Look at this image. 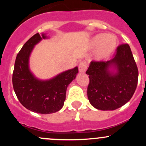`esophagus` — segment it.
<instances>
[{
	"label": "esophagus",
	"mask_w": 146,
	"mask_h": 146,
	"mask_svg": "<svg viewBox=\"0 0 146 146\" xmlns=\"http://www.w3.org/2000/svg\"><path fill=\"white\" fill-rule=\"evenodd\" d=\"M87 67H88V65H87V63L85 61H82V62L80 63L78 66L79 68V72L80 73H85V70H86Z\"/></svg>",
	"instance_id": "1"
}]
</instances>
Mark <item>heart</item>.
Returning a JSON list of instances; mask_svg holds the SVG:
<instances>
[{"label": "heart", "mask_w": 146, "mask_h": 146, "mask_svg": "<svg viewBox=\"0 0 146 146\" xmlns=\"http://www.w3.org/2000/svg\"><path fill=\"white\" fill-rule=\"evenodd\" d=\"M117 39L112 35L99 34L91 39L90 47L95 49V58L97 61H104L111 56L115 51Z\"/></svg>", "instance_id": "1"}]
</instances>
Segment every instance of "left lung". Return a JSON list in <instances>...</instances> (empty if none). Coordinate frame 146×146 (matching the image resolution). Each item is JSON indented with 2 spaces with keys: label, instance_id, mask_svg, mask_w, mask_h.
Returning a JSON list of instances; mask_svg holds the SVG:
<instances>
[{
  "label": "left lung",
  "instance_id": "left-lung-1",
  "mask_svg": "<svg viewBox=\"0 0 146 146\" xmlns=\"http://www.w3.org/2000/svg\"><path fill=\"white\" fill-rule=\"evenodd\" d=\"M88 98L92 107L114 110L131 100L136 89L138 70L130 46H119L114 57L107 61H91Z\"/></svg>",
  "mask_w": 146,
  "mask_h": 146
}]
</instances>
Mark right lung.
I'll use <instances>...</instances> for the list:
<instances>
[{"label": "right lung", "mask_w": 146, "mask_h": 146, "mask_svg": "<svg viewBox=\"0 0 146 146\" xmlns=\"http://www.w3.org/2000/svg\"><path fill=\"white\" fill-rule=\"evenodd\" d=\"M48 38L44 33L32 36L17 54L13 73V89L20 102L30 111L44 114L55 113L62 108L68 86L78 73L76 66L48 80L35 77L29 69V57L35 46Z\"/></svg>", "instance_id": "add662e5"}]
</instances>
